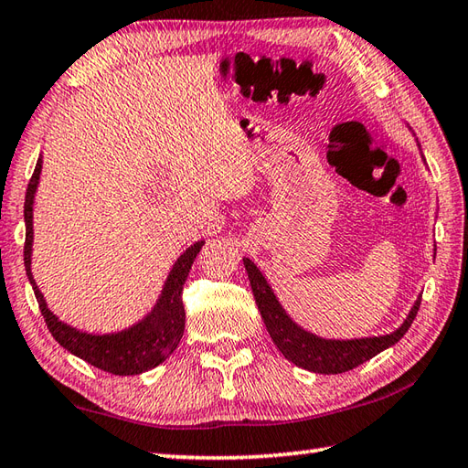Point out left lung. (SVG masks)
<instances>
[{"instance_id":"left-lung-1","label":"left lung","mask_w":468,"mask_h":468,"mask_svg":"<svg viewBox=\"0 0 468 468\" xmlns=\"http://www.w3.org/2000/svg\"><path fill=\"white\" fill-rule=\"evenodd\" d=\"M247 275H250L251 290L255 295V303L260 307L261 320L270 332L273 344L280 347V352L293 362L295 366L305 367V370L315 374H342L354 370L367 360H372L376 354H380L386 347L394 346L400 337L409 332L416 314H419L420 300L414 303L410 315L394 334L380 337H366V340H350V342H332L320 340L312 334L303 332L297 327L287 314L282 310L280 302L275 300L271 287L267 285L265 277L257 270L251 260H243Z\"/></svg>"}]
</instances>
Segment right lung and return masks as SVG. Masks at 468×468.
<instances>
[{"label": "right lung", "mask_w": 468, "mask_h": 468, "mask_svg": "<svg viewBox=\"0 0 468 468\" xmlns=\"http://www.w3.org/2000/svg\"><path fill=\"white\" fill-rule=\"evenodd\" d=\"M39 171H42V158H39L34 175L27 183L26 203H24V218H26V243H24V263L27 280L34 287L39 312L44 315L48 330L52 332L56 342L66 347L68 352L82 357L84 362L92 364L108 374L116 376H134L143 374L151 367L163 364L171 356L178 342H181L185 332V305H183V285L191 271L197 253L201 251L203 241L188 247V250L178 257L171 275L165 283L161 300H158L153 314L141 324L133 325L131 330L108 334V335H92L78 332L74 327L62 324L58 317L48 310L44 295L39 293L37 285L29 271V261H32V205L34 193L37 186Z\"/></svg>", "instance_id": "right-lung-1"}]
</instances>
